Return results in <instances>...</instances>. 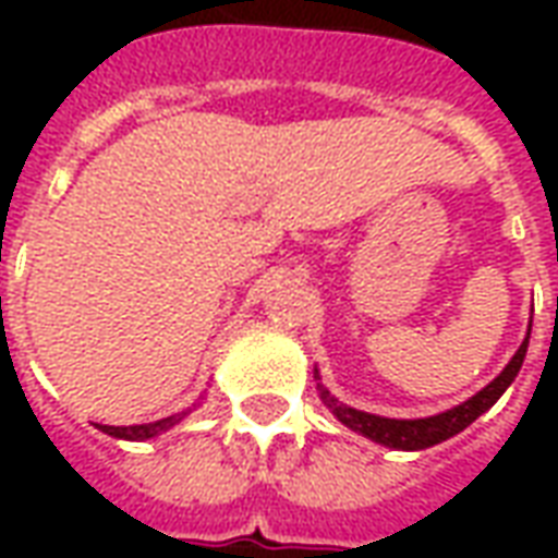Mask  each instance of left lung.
<instances>
[{"label": "left lung", "instance_id": "8db88e82", "mask_svg": "<svg viewBox=\"0 0 558 558\" xmlns=\"http://www.w3.org/2000/svg\"><path fill=\"white\" fill-rule=\"evenodd\" d=\"M532 331V326H529ZM526 347H529V335L526 340L520 343V350L514 352V359L505 364V371L490 386H484L475 395L469 398L466 403H460L454 410H445L439 415H430V418H383V415H371V412L352 410L347 403H340L338 398H331L326 388H319V398L326 403L328 410L338 415L340 424H347L350 430L362 433L367 439H374L379 445H388V448H400V451H421V448H430V445H439L445 439H451L460 430H466L472 421L478 418L481 412H487L502 398L505 388L514 383V376L520 374L523 367V359H526Z\"/></svg>", "mask_w": 558, "mask_h": 558}]
</instances>
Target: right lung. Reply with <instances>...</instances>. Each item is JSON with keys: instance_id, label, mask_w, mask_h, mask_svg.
I'll list each match as a JSON object with an SVG mask.
<instances>
[{"instance_id": "1", "label": "right lung", "mask_w": 558, "mask_h": 558, "mask_svg": "<svg viewBox=\"0 0 558 558\" xmlns=\"http://www.w3.org/2000/svg\"><path fill=\"white\" fill-rule=\"evenodd\" d=\"M187 412H175V415H167L160 421H148V424H131V427H113V424H98L107 436H116V439H131V442H143V439H155L160 433H167L170 427H175L179 421L184 418Z\"/></svg>"}]
</instances>
